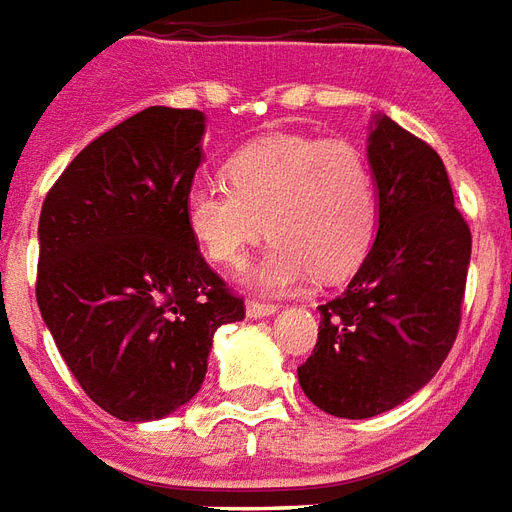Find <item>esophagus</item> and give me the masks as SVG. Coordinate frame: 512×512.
I'll return each mask as SVG.
<instances>
[{"instance_id":"34e87169","label":"esophagus","mask_w":512,"mask_h":512,"mask_svg":"<svg viewBox=\"0 0 512 512\" xmlns=\"http://www.w3.org/2000/svg\"><path fill=\"white\" fill-rule=\"evenodd\" d=\"M276 312H279V306L276 304H263V301H249V304H246V317H252V320L271 317V314Z\"/></svg>"}]
</instances>
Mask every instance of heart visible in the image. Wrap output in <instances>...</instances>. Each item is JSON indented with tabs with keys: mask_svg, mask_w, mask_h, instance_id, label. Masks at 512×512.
<instances>
[{
	"mask_svg": "<svg viewBox=\"0 0 512 512\" xmlns=\"http://www.w3.org/2000/svg\"><path fill=\"white\" fill-rule=\"evenodd\" d=\"M225 184H195L184 198L189 233L219 266L274 238L246 279L293 290L317 271L339 279L361 263L377 219L369 162L347 140L271 135L225 162Z\"/></svg>",
	"mask_w": 512,
	"mask_h": 512,
	"instance_id": "1",
	"label": "heart"
}]
</instances>
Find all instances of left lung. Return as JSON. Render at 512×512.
Returning <instances> with one entry per match:
<instances>
[{
  "mask_svg": "<svg viewBox=\"0 0 512 512\" xmlns=\"http://www.w3.org/2000/svg\"><path fill=\"white\" fill-rule=\"evenodd\" d=\"M377 236L342 295L320 309L298 382L336 418H374L439 372L456 342L472 236L429 143L377 113L366 143Z\"/></svg>",
  "mask_w": 512,
  "mask_h": 512,
  "instance_id": "1",
  "label": "left lung"
}]
</instances>
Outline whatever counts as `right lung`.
<instances>
[{
	"label": "right lung",
	"instance_id": "1",
	"mask_svg": "<svg viewBox=\"0 0 512 512\" xmlns=\"http://www.w3.org/2000/svg\"><path fill=\"white\" fill-rule=\"evenodd\" d=\"M206 116L151 105L92 140L40 211L37 306L86 396L146 423L206 380L219 325L244 320L184 217Z\"/></svg>",
	"mask_w": 512,
	"mask_h": 512
}]
</instances>
